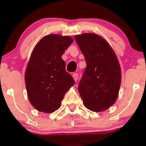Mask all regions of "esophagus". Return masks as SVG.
Instances as JSON below:
<instances>
[{"label":"esophagus","instance_id":"obj_1","mask_svg":"<svg viewBox=\"0 0 146 146\" xmlns=\"http://www.w3.org/2000/svg\"><path fill=\"white\" fill-rule=\"evenodd\" d=\"M73 79H74V80L75 81H77L78 80V73H74V74L73 75Z\"/></svg>","mask_w":146,"mask_h":146}]
</instances>
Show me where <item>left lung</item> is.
<instances>
[{"mask_svg":"<svg viewBox=\"0 0 146 146\" xmlns=\"http://www.w3.org/2000/svg\"><path fill=\"white\" fill-rule=\"evenodd\" d=\"M75 39L87 64L78 85L84 105L91 111H104L115 103L120 88L121 73L117 56L96 34L77 35Z\"/></svg>","mask_w":146,"mask_h":146,"instance_id":"obj_1","label":"left lung"}]
</instances>
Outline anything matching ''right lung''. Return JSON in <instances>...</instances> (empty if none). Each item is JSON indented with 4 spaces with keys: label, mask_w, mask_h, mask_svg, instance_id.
Segmentation results:
<instances>
[{
    "label": "right lung",
    "mask_w": 146,
    "mask_h": 146,
    "mask_svg": "<svg viewBox=\"0 0 146 146\" xmlns=\"http://www.w3.org/2000/svg\"><path fill=\"white\" fill-rule=\"evenodd\" d=\"M73 42L70 36L53 34L42 38L32 51L25 80L29 102L38 111L51 113L58 110L66 92L74 85L61 58Z\"/></svg>",
    "instance_id": "obj_1"
}]
</instances>
